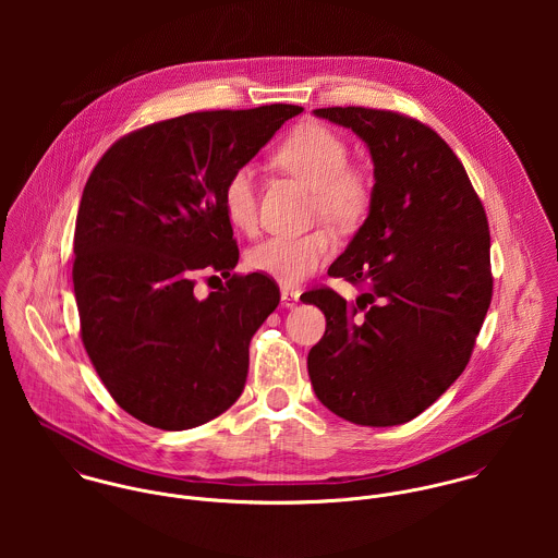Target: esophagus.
I'll use <instances>...</instances> for the list:
<instances>
[{"instance_id": "obj_1", "label": "esophagus", "mask_w": 558, "mask_h": 558, "mask_svg": "<svg viewBox=\"0 0 558 558\" xmlns=\"http://www.w3.org/2000/svg\"><path fill=\"white\" fill-rule=\"evenodd\" d=\"M299 299H301V292L299 290H290V288H283L281 290V303L283 307H296L299 305Z\"/></svg>"}]
</instances>
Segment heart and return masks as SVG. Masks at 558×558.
Here are the masks:
<instances>
[{"instance_id":"1","label":"heart","mask_w":558,"mask_h":558,"mask_svg":"<svg viewBox=\"0 0 558 558\" xmlns=\"http://www.w3.org/2000/svg\"><path fill=\"white\" fill-rule=\"evenodd\" d=\"M275 162L314 189V213L332 228H359L374 204V180L350 165L348 142L319 122L299 124L275 150ZM223 213L244 234L257 228V178L251 165L236 167L223 184ZM335 236L326 228L305 234H281L255 244L246 253L253 270L283 286H299L332 255Z\"/></svg>"}]
</instances>
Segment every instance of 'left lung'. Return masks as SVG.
Returning a JSON list of instances; mask_svg holds the SVG:
<instances>
[{"label":"left lung","instance_id":"1","mask_svg":"<svg viewBox=\"0 0 558 558\" xmlns=\"http://www.w3.org/2000/svg\"><path fill=\"white\" fill-rule=\"evenodd\" d=\"M374 159L369 217L328 275L332 288L301 299L326 316L307 356L319 401L356 425H399L440 398L466 369L492 301L489 228L477 191L449 144L389 109L326 107Z\"/></svg>","mask_w":558,"mask_h":558}]
</instances>
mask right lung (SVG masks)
<instances>
[{"label": "right lung", "instance_id": "right-lung-1", "mask_svg": "<svg viewBox=\"0 0 558 558\" xmlns=\"http://www.w3.org/2000/svg\"><path fill=\"white\" fill-rule=\"evenodd\" d=\"M301 111L277 102L160 120L120 137L92 169L75 226L81 341L137 421L189 429L240 398L248 341L277 310L279 286L262 272L230 275L239 244L223 184ZM197 269L229 281L197 300Z\"/></svg>", "mask_w": 558, "mask_h": 558}]
</instances>
